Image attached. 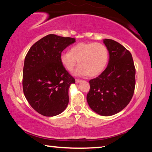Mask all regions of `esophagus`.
Returning <instances> with one entry per match:
<instances>
[{
    "instance_id": "34e87169",
    "label": "esophagus",
    "mask_w": 152,
    "mask_h": 152,
    "mask_svg": "<svg viewBox=\"0 0 152 152\" xmlns=\"http://www.w3.org/2000/svg\"><path fill=\"white\" fill-rule=\"evenodd\" d=\"M75 80H76V83H80V82L82 81L81 80H80V79H76Z\"/></svg>"
}]
</instances>
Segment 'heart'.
<instances>
[{"label": "heart", "mask_w": 152, "mask_h": 152, "mask_svg": "<svg viewBox=\"0 0 152 152\" xmlns=\"http://www.w3.org/2000/svg\"><path fill=\"white\" fill-rule=\"evenodd\" d=\"M109 61V51L101 43H79L70 48V52H63L60 61L67 71L74 72L76 76L94 77L99 75L104 70Z\"/></svg>", "instance_id": "heart-1"}]
</instances>
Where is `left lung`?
<instances>
[{
	"label": "left lung",
	"instance_id": "1",
	"mask_svg": "<svg viewBox=\"0 0 152 152\" xmlns=\"http://www.w3.org/2000/svg\"><path fill=\"white\" fill-rule=\"evenodd\" d=\"M109 50L106 69L89 81L86 96L89 107L102 116L122 110L132 100L135 86V68L130 51L113 39H104Z\"/></svg>",
	"mask_w": 152,
	"mask_h": 152
}]
</instances>
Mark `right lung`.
I'll return each instance as SVG.
<instances>
[{"label": "right lung", "mask_w": 152, "mask_h": 152, "mask_svg": "<svg viewBox=\"0 0 152 152\" xmlns=\"http://www.w3.org/2000/svg\"><path fill=\"white\" fill-rule=\"evenodd\" d=\"M75 38L50 34L35 43L25 58L23 90L33 109L45 117L60 114L68 104V88L75 79L62 66L60 55Z\"/></svg>", "instance_id": "obj_1"}]
</instances>
